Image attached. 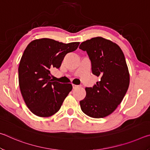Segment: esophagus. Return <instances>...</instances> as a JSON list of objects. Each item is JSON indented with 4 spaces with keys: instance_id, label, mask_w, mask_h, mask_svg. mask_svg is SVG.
Returning a JSON list of instances; mask_svg holds the SVG:
<instances>
[{
    "instance_id": "1",
    "label": "esophagus",
    "mask_w": 150,
    "mask_h": 150,
    "mask_svg": "<svg viewBox=\"0 0 150 150\" xmlns=\"http://www.w3.org/2000/svg\"><path fill=\"white\" fill-rule=\"evenodd\" d=\"M72 86H73V88H77L79 87V85H75V84H72Z\"/></svg>"
}]
</instances>
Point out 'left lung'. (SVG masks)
<instances>
[{"instance_id":"obj_1","label":"left lung","mask_w":150,"mask_h":150,"mask_svg":"<svg viewBox=\"0 0 150 150\" xmlns=\"http://www.w3.org/2000/svg\"><path fill=\"white\" fill-rule=\"evenodd\" d=\"M91 62L94 75L100 77L93 87H86V96L80 101L82 111L91 118H100L115 111L128 91L130 74L121 48L102 37L81 44Z\"/></svg>"}]
</instances>
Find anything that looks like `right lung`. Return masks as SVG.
I'll return each instance as SVG.
<instances>
[{"mask_svg":"<svg viewBox=\"0 0 150 150\" xmlns=\"http://www.w3.org/2000/svg\"><path fill=\"white\" fill-rule=\"evenodd\" d=\"M79 45V42L63 44L41 38L27 45L20 62L18 81L24 102L34 115L49 117L59 111L73 87L51 79V71L59 69L65 55Z\"/></svg>","mask_w":150,"mask_h":150,"instance_id":"add662e5","label":"right lung"}]
</instances>
